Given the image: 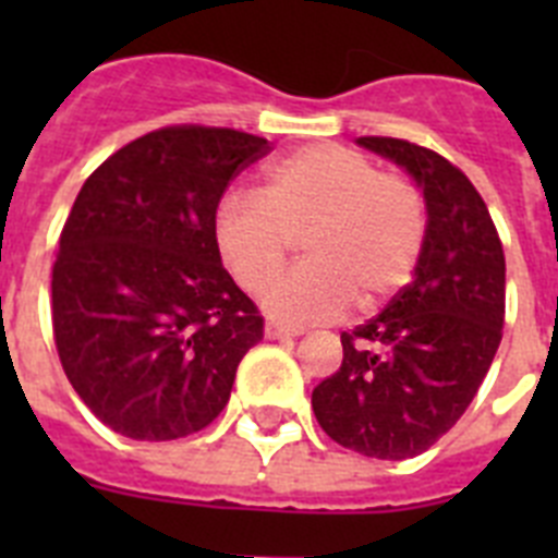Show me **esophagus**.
<instances>
[{
	"label": "esophagus",
	"mask_w": 558,
	"mask_h": 558,
	"mask_svg": "<svg viewBox=\"0 0 558 558\" xmlns=\"http://www.w3.org/2000/svg\"><path fill=\"white\" fill-rule=\"evenodd\" d=\"M295 335H302V332H299V329L282 327V324H276V322H268V324H265V338H268V340H279V338H295Z\"/></svg>",
	"instance_id": "obj_1"
}]
</instances>
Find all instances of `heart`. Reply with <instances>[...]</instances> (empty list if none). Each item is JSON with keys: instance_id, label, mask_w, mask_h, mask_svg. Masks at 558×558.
Masks as SVG:
<instances>
[{"instance_id": "1", "label": "heart", "mask_w": 558, "mask_h": 558, "mask_svg": "<svg viewBox=\"0 0 558 558\" xmlns=\"http://www.w3.org/2000/svg\"><path fill=\"white\" fill-rule=\"evenodd\" d=\"M427 236V209L408 175L379 170L366 153L310 145L276 161L254 195H229L215 211V245L248 293L283 267L295 239L311 263L263 293L284 324L338 318L357 295L379 307L411 282Z\"/></svg>"}]
</instances>
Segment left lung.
<instances>
[{"label": "left lung", "instance_id": "obj_1", "mask_svg": "<svg viewBox=\"0 0 558 558\" xmlns=\"http://www.w3.org/2000/svg\"><path fill=\"white\" fill-rule=\"evenodd\" d=\"M357 145L416 179L427 236L413 282L340 332L343 363L315 386L313 411L340 447L402 461L456 425L489 372L506 322V256L481 192L452 161L393 136Z\"/></svg>", "mask_w": 558, "mask_h": 558}]
</instances>
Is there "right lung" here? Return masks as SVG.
<instances>
[{"mask_svg":"<svg viewBox=\"0 0 558 558\" xmlns=\"http://www.w3.org/2000/svg\"><path fill=\"white\" fill-rule=\"evenodd\" d=\"M265 153L254 133L167 125L77 192L52 265V335L72 388L111 430L170 441L229 402L263 315L220 263L215 211Z\"/></svg>","mask_w":558,"mask_h":558,"instance_id":"obj_1","label":"right lung"}]
</instances>
